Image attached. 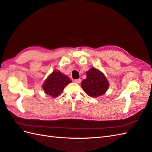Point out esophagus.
<instances>
[{
    "instance_id": "obj_1",
    "label": "esophagus",
    "mask_w": 152,
    "mask_h": 152,
    "mask_svg": "<svg viewBox=\"0 0 152 152\" xmlns=\"http://www.w3.org/2000/svg\"><path fill=\"white\" fill-rule=\"evenodd\" d=\"M74 82L75 83H80V82H81V79H76V80H74Z\"/></svg>"
}]
</instances>
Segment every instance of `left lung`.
<instances>
[{
	"label": "left lung",
	"instance_id": "1",
	"mask_svg": "<svg viewBox=\"0 0 152 152\" xmlns=\"http://www.w3.org/2000/svg\"><path fill=\"white\" fill-rule=\"evenodd\" d=\"M86 74L87 78L82 82L81 86L87 94L92 97L104 94L109 88V83L104 74L94 67Z\"/></svg>",
	"mask_w": 152,
	"mask_h": 152
}]
</instances>
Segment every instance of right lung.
<instances>
[{
	"instance_id": "add662e5",
	"label": "right lung",
	"mask_w": 152,
	"mask_h": 152,
	"mask_svg": "<svg viewBox=\"0 0 152 152\" xmlns=\"http://www.w3.org/2000/svg\"><path fill=\"white\" fill-rule=\"evenodd\" d=\"M72 82L67 76L55 70L48 77L42 86L44 92L53 97L59 96L65 86Z\"/></svg>"
}]
</instances>
